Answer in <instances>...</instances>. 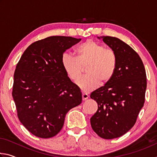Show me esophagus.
Instances as JSON below:
<instances>
[{
    "label": "esophagus",
    "mask_w": 157,
    "mask_h": 157,
    "mask_svg": "<svg viewBox=\"0 0 157 157\" xmlns=\"http://www.w3.org/2000/svg\"><path fill=\"white\" fill-rule=\"evenodd\" d=\"M89 95L86 94V93H85V92H83L82 93V100H86V99H88L89 98Z\"/></svg>",
    "instance_id": "obj_1"
}]
</instances>
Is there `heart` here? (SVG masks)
<instances>
[{
	"label": "heart",
	"instance_id": "b5f03b06",
	"mask_svg": "<svg viewBox=\"0 0 157 157\" xmlns=\"http://www.w3.org/2000/svg\"><path fill=\"white\" fill-rule=\"evenodd\" d=\"M75 57L68 53H63L62 65L68 78L77 82L87 65L86 75L78 82L82 91H93L100 82L107 83L115 75L117 68V56L112 50L107 49L104 45L88 40L75 49Z\"/></svg>",
	"mask_w": 157,
	"mask_h": 157
}]
</instances>
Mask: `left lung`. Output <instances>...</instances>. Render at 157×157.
I'll return each mask as SVG.
<instances>
[{
	"instance_id": "obj_1",
	"label": "left lung",
	"mask_w": 157,
	"mask_h": 157,
	"mask_svg": "<svg viewBox=\"0 0 157 157\" xmlns=\"http://www.w3.org/2000/svg\"><path fill=\"white\" fill-rule=\"evenodd\" d=\"M102 38L115 52L118 63L113 78L90 95L98 106L91 124L100 137L113 139L136 123L144 105L147 78L142 60L132 48L116 37Z\"/></svg>"
}]
</instances>
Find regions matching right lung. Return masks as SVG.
<instances>
[{
    "label": "right lung",
    "mask_w": 157,
    "mask_h": 157,
    "mask_svg": "<svg viewBox=\"0 0 157 157\" xmlns=\"http://www.w3.org/2000/svg\"><path fill=\"white\" fill-rule=\"evenodd\" d=\"M80 40L71 36L47 37L30 45L18 61L12 96L18 119L34 136H56L68 111L81 104L80 89L62 65L63 52Z\"/></svg>",
    "instance_id": "obj_1"
}]
</instances>
